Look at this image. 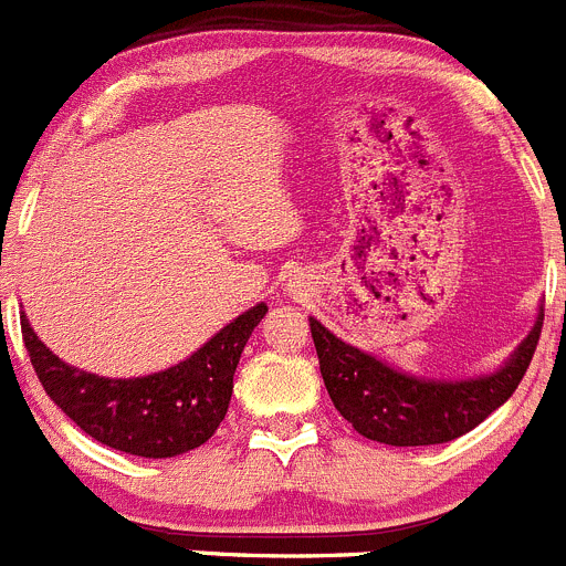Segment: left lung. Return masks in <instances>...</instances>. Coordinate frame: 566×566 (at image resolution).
Returning <instances> with one entry per match:
<instances>
[{
    "label": "left lung",
    "instance_id": "8db88e82",
    "mask_svg": "<svg viewBox=\"0 0 566 566\" xmlns=\"http://www.w3.org/2000/svg\"><path fill=\"white\" fill-rule=\"evenodd\" d=\"M542 321L545 313H538L531 335L500 371L461 382L396 371L357 346L343 343L315 318H310V332L318 352L321 377L348 424L360 436L390 447H430L467 436L509 402L531 366Z\"/></svg>",
    "mask_w": 566,
    "mask_h": 566
}]
</instances>
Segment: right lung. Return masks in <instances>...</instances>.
Returning a JSON list of instances; mask_svg holds the SVG:
<instances>
[{"instance_id": "right-lung-1", "label": "right lung", "mask_w": 566, "mask_h": 566, "mask_svg": "<svg viewBox=\"0 0 566 566\" xmlns=\"http://www.w3.org/2000/svg\"><path fill=\"white\" fill-rule=\"evenodd\" d=\"M265 313V304H256L184 363L134 379L69 366L39 340L24 315L21 337L46 396L86 436L128 455L176 458L209 441L226 419L237 363Z\"/></svg>"}]
</instances>
